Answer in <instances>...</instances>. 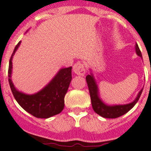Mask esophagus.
Returning a JSON list of instances; mask_svg holds the SVG:
<instances>
[{
    "instance_id": "esophagus-1",
    "label": "esophagus",
    "mask_w": 151,
    "mask_h": 151,
    "mask_svg": "<svg viewBox=\"0 0 151 151\" xmlns=\"http://www.w3.org/2000/svg\"><path fill=\"white\" fill-rule=\"evenodd\" d=\"M73 70L78 75L84 76L85 74V67H84V65L82 63H80V62H78V63H76L75 64L73 65Z\"/></svg>"
}]
</instances>
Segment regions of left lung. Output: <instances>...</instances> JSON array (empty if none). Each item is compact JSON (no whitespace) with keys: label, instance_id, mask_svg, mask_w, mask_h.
Listing matches in <instances>:
<instances>
[{"label":"left lung","instance_id":"8db88e82","mask_svg":"<svg viewBox=\"0 0 151 151\" xmlns=\"http://www.w3.org/2000/svg\"><path fill=\"white\" fill-rule=\"evenodd\" d=\"M136 52L139 56L142 57V54L137 44H136ZM86 81L88 84L89 92H90L91 100V105L94 111L99 116H102L104 118L108 119H115L118 118L119 116L124 115L128 112L139 100V97L141 95L143 89L140 90L139 94L137 95V98L133 102L127 104V105H108L101 101L99 94V88L96 84L95 78L93 77L92 73L88 74L86 77Z\"/></svg>","mask_w":151,"mask_h":151}]
</instances>
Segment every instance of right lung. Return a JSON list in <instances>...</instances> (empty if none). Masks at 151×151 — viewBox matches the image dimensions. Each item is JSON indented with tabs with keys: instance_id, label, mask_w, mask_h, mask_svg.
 <instances>
[{
	"instance_id": "obj_1",
	"label": "right lung",
	"mask_w": 151,
	"mask_h": 151,
	"mask_svg": "<svg viewBox=\"0 0 151 151\" xmlns=\"http://www.w3.org/2000/svg\"><path fill=\"white\" fill-rule=\"evenodd\" d=\"M20 43L21 41L14 48L8 67V81L14 99L23 109L36 118L47 119L60 113L64 108V97L72 79V67L60 70L45 88L34 95H25L20 92L14 88L11 79L12 57Z\"/></svg>"
}]
</instances>
